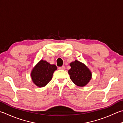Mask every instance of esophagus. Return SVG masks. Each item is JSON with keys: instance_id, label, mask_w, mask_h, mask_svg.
<instances>
[{"instance_id": "1", "label": "esophagus", "mask_w": 123, "mask_h": 123, "mask_svg": "<svg viewBox=\"0 0 123 123\" xmlns=\"http://www.w3.org/2000/svg\"><path fill=\"white\" fill-rule=\"evenodd\" d=\"M58 69L59 70H64L65 69H66V67H65L64 66H62V67H60L58 68Z\"/></svg>"}]
</instances>
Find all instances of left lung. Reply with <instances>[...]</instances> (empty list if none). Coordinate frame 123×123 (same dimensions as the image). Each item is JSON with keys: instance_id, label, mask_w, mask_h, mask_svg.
<instances>
[{"instance_id": "1", "label": "left lung", "mask_w": 123, "mask_h": 123, "mask_svg": "<svg viewBox=\"0 0 123 123\" xmlns=\"http://www.w3.org/2000/svg\"><path fill=\"white\" fill-rule=\"evenodd\" d=\"M68 71L70 78L73 83L80 87L87 85L92 78V73L84 63L75 60L70 64Z\"/></svg>"}]
</instances>
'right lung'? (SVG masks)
<instances>
[{
    "mask_svg": "<svg viewBox=\"0 0 123 123\" xmlns=\"http://www.w3.org/2000/svg\"><path fill=\"white\" fill-rule=\"evenodd\" d=\"M57 69L55 64L42 60L36 65L31 73L32 80L39 87H44L51 80L54 72Z\"/></svg>",
    "mask_w": 123,
    "mask_h": 123,
    "instance_id": "right-lung-1",
    "label": "right lung"
}]
</instances>
